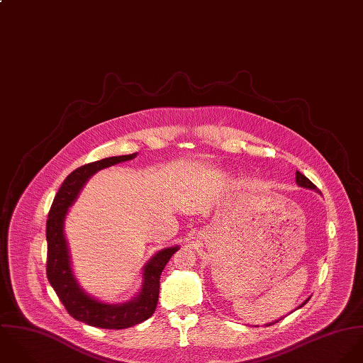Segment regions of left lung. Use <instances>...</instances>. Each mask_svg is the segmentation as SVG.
Masks as SVG:
<instances>
[{"instance_id": "left-lung-1", "label": "left lung", "mask_w": 363, "mask_h": 363, "mask_svg": "<svg viewBox=\"0 0 363 363\" xmlns=\"http://www.w3.org/2000/svg\"><path fill=\"white\" fill-rule=\"evenodd\" d=\"M296 182H297V185H300V186H303V188H308V189H313V191H317L318 192V188L308 179V178H306L301 172H298V171H296ZM310 298V297H308ZM308 298L304 301V303H301V306H298V307H303L307 301H308ZM277 323V321H275ZM274 323H271L269 325H272Z\"/></svg>"}]
</instances>
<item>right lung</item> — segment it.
I'll return each instance as SVG.
<instances>
[{
  "label": "right lung",
  "mask_w": 363,
  "mask_h": 363,
  "mask_svg": "<svg viewBox=\"0 0 363 363\" xmlns=\"http://www.w3.org/2000/svg\"><path fill=\"white\" fill-rule=\"evenodd\" d=\"M136 157V152L119 157H109L95 162L85 164L65 179L59 192L55 196L49 218L46 221L48 240V262L46 274L52 288L59 296L60 301L69 314L78 321L88 325L105 330H123L143 323L152 315L160 293V277L178 247H169L157 252L145 265V284L140 294L125 304H105L101 303L79 289L73 271L70 268V257L67 242L63 233L65 218L69 206L73 203L85 181L96 171L129 161Z\"/></svg>",
  "instance_id": "1"
}]
</instances>
